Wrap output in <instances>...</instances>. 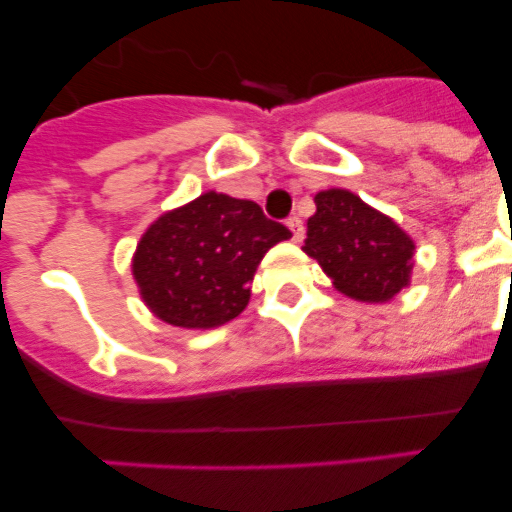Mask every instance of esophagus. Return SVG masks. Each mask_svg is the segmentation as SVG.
Returning <instances> with one entry per match:
<instances>
[{
  "mask_svg": "<svg viewBox=\"0 0 512 512\" xmlns=\"http://www.w3.org/2000/svg\"><path fill=\"white\" fill-rule=\"evenodd\" d=\"M287 228L292 230V241L295 243H300L302 238H305V225H302V220L297 215H292L287 220Z\"/></svg>",
  "mask_w": 512,
  "mask_h": 512,
  "instance_id": "obj_1",
  "label": "esophagus"
}]
</instances>
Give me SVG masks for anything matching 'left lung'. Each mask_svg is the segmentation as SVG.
I'll return each instance as SVG.
<instances>
[{
    "instance_id": "8db88e82",
    "label": "left lung",
    "mask_w": 512,
    "mask_h": 512,
    "mask_svg": "<svg viewBox=\"0 0 512 512\" xmlns=\"http://www.w3.org/2000/svg\"><path fill=\"white\" fill-rule=\"evenodd\" d=\"M315 207L302 248L338 292L359 302H387L408 287L415 243L392 217L348 189L318 192Z\"/></svg>"
}]
</instances>
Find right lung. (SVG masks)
<instances>
[{"instance_id":"obj_1","label":"right lung","mask_w":512,"mask_h":512,"mask_svg":"<svg viewBox=\"0 0 512 512\" xmlns=\"http://www.w3.org/2000/svg\"><path fill=\"white\" fill-rule=\"evenodd\" d=\"M292 238L256 202L205 192L164 212L133 256L140 297L156 318L179 328H217L238 318L264 253Z\"/></svg>"}]
</instances>
